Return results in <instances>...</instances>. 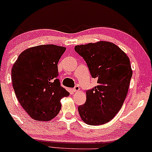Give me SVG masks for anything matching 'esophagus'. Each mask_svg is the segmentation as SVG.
<instances>
[{
  "mask_svg": "<svg viewBox=\"0 0 152 152\" xmlns=\"http://www.w3.org/2000/svg\"><path fill=\"white\" fill-rule=\"evenodd\" d=\"M73 90L74 91V92H78V91H80V87H79V86L76 85L75 87H74Z\"/></svg>",
  "mask_w": 152,
  "mask_h": 152,
  "instance_id": "obj_1",
  "label": "esophagus"
}]
</instances>
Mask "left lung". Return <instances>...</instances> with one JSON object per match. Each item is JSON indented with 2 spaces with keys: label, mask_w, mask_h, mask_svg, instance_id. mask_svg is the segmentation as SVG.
<instances>
[{
  "label": "left lung",
  "mask_w": 152,
  "mask_h": 152,
  "mask_svg": "<svg viewBox=\"0 0 152 152\" xmlns=\"http://www.w3.org/2000/svg\"><path fill=\"white\" fill-rule=\"evenodd\" d=\"M74 50L87 63L92 78L98 79V85L86 91L79 115L88 125H102L117 114L126 98L132 76L130 59L109 42L78 45Z\"/></svg>",
  "instance_id": "1"
}]
</instances>
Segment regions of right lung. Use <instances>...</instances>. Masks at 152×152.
Segmentation results:
<instances>
[{"instance_id": "right-lung-1", "label": "right lung", "mask_w": 152, "mask_h": 152, "mask_svg": "<svg viewBox=\"0 0 152 152\" xmlns=\"http://www.w3.org/2000/svg\"><path fill=\"white\" fill-rule=\"evenodd\" d=\"M66 48L53 44L29 48L11 69L15 96L26 112L37 121H50L59 113L60 100L69 95L57 78V64Z\"/></svg>"}]
</instances>
